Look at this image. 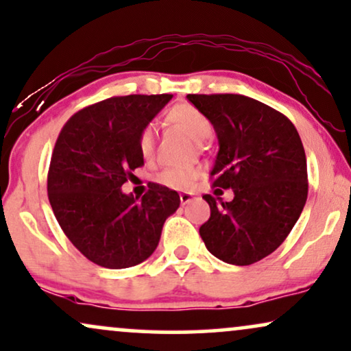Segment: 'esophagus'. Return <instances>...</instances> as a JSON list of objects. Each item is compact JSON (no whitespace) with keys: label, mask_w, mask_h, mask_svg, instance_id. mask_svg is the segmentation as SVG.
<instances>
[{"label":"esophagus","mask_w":351,"mask_h":351,"mask_svg":"<svg viewBox=\"0 0 351 351\" xmlns=\"http://www.w3.org/2000/svg\"><path fill=\"white\" fill-rule=\"evenodd\" d=\"M192 199H193V193H190V192H184V193H180V203H182V204H185V203L192 202Z\"/></svg>","instance_id":"1"}]
</instances>
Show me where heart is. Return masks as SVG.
<instances>
[{
    "mask_svg": "<svg viewBox=\"0 0 351 351\" xmlns=\"http://www.w3.org/2000/svg\"><path fill=\"white\" fill-rule=\"evenodd\" d=\"M165 121L167 125L176 127L180 132L192 138L193 142L202 143L213 134V124L206 114H203L198 108L192 104H176L166 112ZM136 147L143 159H152L154 154V135L149 127L140 130L138 138H136ZM197 176V169L193 166H171L165 167L156 176V182L161 185L169 186V189L182 190L186 189Z\"/></svg>",
    "mask_w": 351,
    "mask_h": 351,
    "instance_id": "obj_1",
    "label": "heart"
}]
</instances>
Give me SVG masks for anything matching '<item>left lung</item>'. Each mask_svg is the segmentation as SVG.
I'll use <instances>...</instances> for the list:
<instances>
[{
	"label": "left lung",
	"mask_w": 351,
	"mask_h": 351,
	"mask_svg": "<svg viewBox=\"0 0 351 351\" xmlns=\"http://www.w3.org/2000/svg\"><path fill=\"white\" fill-rule=\"evenodd\" d=\"M206 114L219 140L213 189L234 190L224 202L203 195L211 216L199 227L209 253L248 266L276 252L293 229L308 197L306 156L289 117L234 93L186 95Z\"/></svg>",
	"instance_id": "1"
}]
</instances>
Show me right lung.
<instances>
[{"instance_id":"right-lung-1","label":"right lung","mask_w":351,"mask_h":351,"mask_svg":"<svg viewBox=\"0 0 351 351\" xmlns=\"http://www.w3.org/2000/svg\"><path fill=\"white\" fill-rule=\"evenodd\" d=\"M172 95L112 97L77 111L59 132L48 169V199L72 245L95 265L124 269L156 250L176 190L148 185L142 199L122 193L143 158L140 130Z\"/></svg>"}]
</instances>
